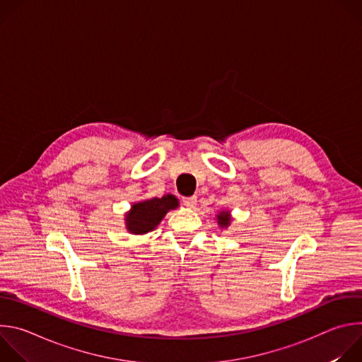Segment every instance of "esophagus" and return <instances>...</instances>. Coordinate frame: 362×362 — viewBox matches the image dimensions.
Segmentation results:
<instances>
[{
	"mask_svg": "<svg viewBox=\"0 0 362 362\" xmlns=\"http://www.w3.org/2000/svg\"><path fill=\"white\" fill-rule=\"evenodd\" d=\"M183 204L187 206V208H194L196 206V202H197V197L196 196H189V197H183L182 199Z\"/></svg>",
	"mask_w": 362,
	"mask_h": 362,
	"instance_id": "1",
	"label": "esophagus"
}]
</instances>
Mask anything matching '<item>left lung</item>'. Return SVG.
<instances>
[{
    "label": "left lung",
    "instance_id": "1",
    "mask_svg": "<svg viewBox=\"0 0 362 362\" xmlns=\"http://www.w3.org/2000/svg\"><path fill=\"white\" fill-rule=\"evenodd\" d=\"M218 222H219V225H221V226H228V225H229V222H230V218H229L228 212H222V214H219V216H218Z\"/></svg>",
    "mask_w": 362,
    "mask_h": 362
}]
</instances>
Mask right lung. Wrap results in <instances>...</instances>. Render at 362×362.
<instances>
[{
    "label": "right lung",
    "instance_id": "obj_1",
    "mask_svg": "<svg viewBox=\"0 0 362 362\" xmlns=\"http://www.w3.org/2000/svg\"><path fill=\"white\" fill-rule=\"evenodd\" d=\"M175 208H177V199L172 194L163 196L162 199L153 197L140 203H134L126 218L127 229L136 235L147 233L156 228L163 216Z\"/></svg>",
    "mask_w": 362,
    "mask_h": 362
}]
</instances>
